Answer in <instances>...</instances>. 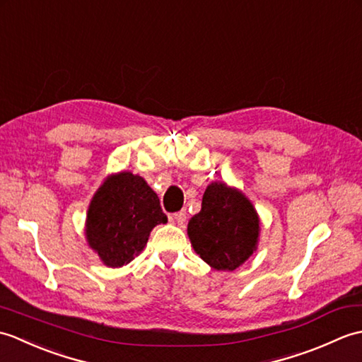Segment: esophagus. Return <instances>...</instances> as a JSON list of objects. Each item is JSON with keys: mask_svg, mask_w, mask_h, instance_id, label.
Here are the masks:
<instances>
[{"mask_svg": "<svg viewBox=\"0 0 362 362\" xmlns=\"http://www.w3.org/2000/svg\"><path fill=\"white\" fill-rule=\"evenodd\" d=\"M173 219H174L179 226H183V224H185V221H187V211L182 210V211L174 213V214H173Z\"/></svg>", "mask_w": 362, "mask_h": 362, "instance_id": "esophagus-1", "label": "esophagus"}]
</instances>
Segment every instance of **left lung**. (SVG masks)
I'll return each instance as SVG.
<instances>
[{"label":"left lung","instance_id":"left-lung-1","mask_svg":"<svg viewBox=\"0 0 362 362\" xmlns=\"http://www.w3.org/2000/svg\"><path fill=\"white\" fill-rule=\"evenodd\" d=\"M259 219L240 191L214 182L205 189L202 209L188 222L197 255L216 271H235L257 249Z\"/></svg>","mask_w":362,"mask_h":362}]
</instances>
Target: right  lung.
Listing matches in <instances>:
<instances>
[{"mask_svg":"<svg viewBox=\"0 0 362 362\" xmlns=\"http://www.w3.org/2000/svg\"><path fill=\"white\" fill-rule=\"evenodd\" d=\"M166 221L158 196L143 177L119 173L109 177L95 194L86 233L104 264L121 267L144 249L151 230Z\"/></svg>","mask_w":362,"mask_h":362,"instance_id":"1","label":"right lung"}]
</instances>
